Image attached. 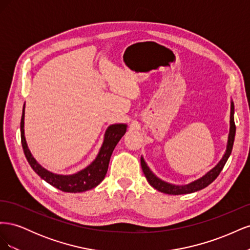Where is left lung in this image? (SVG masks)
I'll use <instances>...</instances> for the list:
<instances>
[{
	"label": "left lung",
	"mask_w": 250,
	"mask_h": 250,
	"mask_svg": "<svg viewBox=\"0 0 250 250\" xmlns=\"http://www.w3.org/2000/svg\"><path fill=\"white\" fill-rule=\"evenodd\" d=\"M233 113H234V106L233 102H230V120H229V139H228V145H226L225 153L223 154L222 158L219 163L215 166L213 169H210L208 172L204 174L203 176L200 178L196 179L190 184L187 185H173L170 183H167L160 177H157L155 174L150 170L148 165L146 164L144 157L141 156V166L142 170L145 174V176L150 184L151 187L156 188L157 191H160L165 194L169 195H183V194H191L194 192H197L202 190V188H207L209 186L213 181L218 177L219 174L222 171L224 165L228 162L229 157L231 153L232 146H233V141H234V135H236V125H234V119H233Z\"/></svg>",
	"instance_id": "1"
}]
</instances>
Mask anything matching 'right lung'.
Instances as JSON below:
<instances>
[{
	"label": "right lung",
	"instance_id": "1",
	"mask_svg": "<svg viewBox=\"0 0 250 250\" xmlns=\"http://www.w3.org/2000/svg\"><path fill=\"white\" fill-rule=\"evenodd\" d=\"M24 126L25 104L24 107H22V115L21 120V146L22 149H24V153L27 161L29 165L31 166V168L35 171V173L39 174V176H41V178L47 181L51 186L55 187L58 190L67 193L85 192L92 190V188H96L101 183L107 173L108 164L112 151L127 130V125L123 123L112 124L108 126L104 133L102 146L95 160L82 170L74 174H67V175H65V174H56L50 172L37 163V161L33 157L32 153L30 152L28 148L25 138Z\"/></svg>",
	"mask_w": 250,
	"mask_h": 250
}]
</instances>
